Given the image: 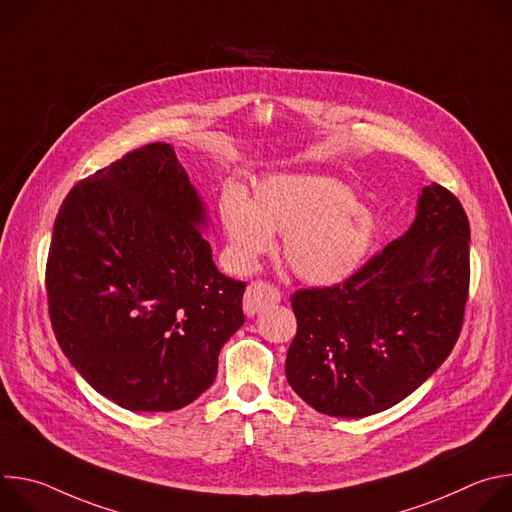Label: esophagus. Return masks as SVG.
<instances>
[{
	"mask_svg": "<svg viewBox=\"0 0 512 512\" xmlns=\"http://www.w3.org/2000/svg\"><path fill=\"white\" fill-rule=\"evenodd\" d=\"M281 300V291L267 283V281H253L247 291H245V300H243V308L247 316H255L263 310H267L269 306L277 304Z\"/></svg>",
	"mask_w": 512,
	"mask_h": 512,
	"instance_id": "esophagus-1",
	"label": "esophagus"
}]
</instances>
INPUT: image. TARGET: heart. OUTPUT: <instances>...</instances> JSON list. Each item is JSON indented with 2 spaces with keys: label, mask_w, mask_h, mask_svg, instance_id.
Returning a JSON list of instances; mask_svg holds the SVG:
<instances>
[{
  "label": "heart",
  "mask_w": 512,
  "mask_h": 512,
  "mask_svg": "<svg viewBox=\"0 0 512 512\" xmlns=\"http://www.w3.org/2000/svg\"><path fill=\"white\" fill-rule=\"evenodd\" d=\"M221 218L229 257L239 271H255L275 247L273 233H283L285 261L314 285L338 283L356 273L377 233L373 212L344 184L304 174L263 178L253 200L239 186H227Z\"/></svg>",
  "instance_id": "1"
}]
</instances>
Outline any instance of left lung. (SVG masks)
Listing matches in <instances>:
<instances>
[{"label": "left lung", "instance_id": "obj_1", "mask_svg": "<svg viewBox=\"0 0 512 512\" xmlns=\"http://www.w3.org/2000/svg\"><path fill=\"white\" fill-rule=\"evenodd\" d=\"M468 289V216L433 182L405 235L348 279L291 296L298 332L285 358L287 383L332 417L397 405L450 356Z\"/></svg>", "mask_w": 512, "mask_h": 512}]
</instances>
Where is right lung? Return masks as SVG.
<instances>
[{"label":"right lung","mask_w":512,"mask_h":512,"mask_svg":"<svg viewBox=\"0 0 512 512\" xmlns=\"http://www.w3.org/2000/svg\"><path fill=\"white\" fill-rule=\"evenodd\" d=\"M202 223L168 143L81 180L56 214L46 261L54 336L81 377L123 409L192 403L245 322V283L216 269Z\"/></svg>","instance_id":"1"}]
</instances>
